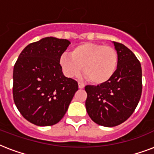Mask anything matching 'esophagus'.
<instances>
[{
	"label": "esophagus",
	"mask_w": 154,
	"mask_h": 154,
	"mask_svg": "<svg viewBox=\"0 0 154 154\" xmlns=\"http://www.w3.org/2000/svg\"><path fill=\"white\" fill-rule=\"evenodd\" d=\"M78 87H79V89H83L85 87V85L81 83V82H78Z\"/></svg>",
	"instance_id": "34e87169"
}]
</instances>
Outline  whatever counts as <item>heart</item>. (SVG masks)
Returning <instances> with one entry per match:
<instances>
[{
	"label": "heart",
	"mask_w": 154,
	"mask_h": 154,
	"mask_svg": "<svg viewBox=\"0 0 154 154\" xmlns=\"http://www.w3.org/2000/svg\"><path fill=\"white\" fill-rule=\"evenodd\" d=\"M59 62L67 77L78 75L83 67V72L89 82L101 85L109 82L115 74L118 56L112 47L86 42L75 46L70 53H63Z\"/></svg>",
	"instance_id": "b5f03b06"
}]
</instances>
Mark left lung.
<instances>
[{"label":"left lung","mask_w":154,"mask_h":154,"mask_svg":"<svg viewBox=\"0 0 154 154\" xmlns=\"http://www.w3.org/2000/svg\"><path fill=\"white\" fill-rule=\"evenodd\" d=\"M118 56L113 77L97 86L86 85L85 107L97 125L113 127L125 122L136 109L142 90L141 63L124 45L112 42Z\"/></svg>","instance_id":"1"}]
</instances>
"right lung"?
Here are the masks:
<instances>
[{"instance_id":"right-lung-1","label":"right lung","mask_w":154,"mask_h":154,"mask_svg":"<svg viewBox=\"0 0 154 154\" xmlns=\"http://www.w3.org/2000/svg\"><path fill=\"white\" fill-rule=\"evenodd\" d=\"M66 39L48 37L28 45L13 68V100L23 117L38 126L62 119L78 89L63 74L60 57L69 45Z\"/></svg>"}]
</instances>
